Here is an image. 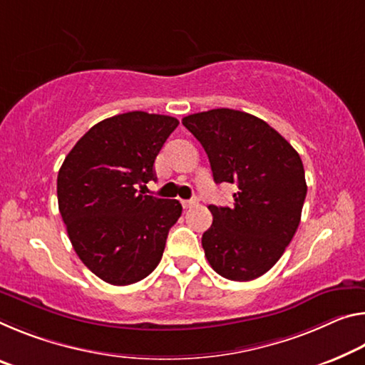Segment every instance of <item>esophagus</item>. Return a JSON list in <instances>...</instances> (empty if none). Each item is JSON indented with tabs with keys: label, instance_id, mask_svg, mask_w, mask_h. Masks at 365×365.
<instances>
[{
	"label": "esophagus",
	"instance_id": "obj_1",
	"mask_svg": "<svg viewBox=\"0 0 365 365\" xmlns=\"http://www.w3.org/2000/svg\"><path fill=\"white\" fill-rule=\"evenodd\" d=\"M198 205V200H183L182 201V206L185 207V210H190V207H193Z\"/></svg>",
	"mask_w": 365,
	"mask_h": 365
}]
</instances>
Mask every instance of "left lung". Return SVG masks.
I'll return each instance as SVG.
<instances>
[{
	"label": "left lung",
	"instance_id": "1",
	"mask_svg": "<svg viewBox=\"0 0 365 365\" xmlns=\"http://www.w3.org/2000/svg\"><path fill=\"white\" fill-rule=\"evenodd\" d=\"M185 128L201 143L216 183H235L234 206H210L201 244L225 279L252 281L282 257L299 227L307 195L300 155L262 118L232 108L188 115Z\"/></svg>",
	"mask_w": 365,
	"mask_h": 365
}]
</instances>
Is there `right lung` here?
Segmentation results:
<instances>
[{"label":"right lung","instance_id":"right-lung-1","mask_svg":"<svg viewBox=\"0 0 365 365\" xmlns=\"http://www.w3.org/2000/svg\"><path fill=\"white\" fill-rule=\"evenodd\" d=\"M178 120L128 112L99 121L74 144L56 180L74 252L102 281L128 286L151 274L182 214L177 200L143 195Z\"/></svg>","mask_w":365,"mask_h":365}]
</instances>
